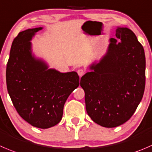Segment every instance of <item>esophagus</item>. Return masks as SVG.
Here are the masks:
<instances>
[{"label":"esophagus","instance_id":"34e87169","mask_svg":"<svg viewBox=\"0 0 152 152\" xmlns=\"http://www.w3.org/2000/svg\"><path fill=\"white\" fill-rule=\"evenodd\" d=\"M77 73L78 74H79V76L81 77V76H82L84 74H85V70H82V69H79V70H78Z\"/></svg>","mask_w":152,"mask_h":152}]
</instances>
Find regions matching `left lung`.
I'll return each mask as SVG.
<instances>
[{
	"instance_id": "obj_1",
	"label": "left lung",
	"mask_w": 152,
	"mask_h": 152,
	"mask_svg": "<svg viewBox=\"0 0 152 152\" xmlns=\"http://www.w3.org/2000/svg\"><path fill=\"white\" fill-rule=\"evenodd\" d=\"M106 53L93 63L92 71L80 81L86 110L94 123L114 128L127 122L144 94L145 57L143 47L127 27H117Z\"/></svg>"
}]
</instances>
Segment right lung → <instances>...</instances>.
Listing matches in <instances>:
<instances>
[{
  "label": "right lung",
  "instance_id": "1",
  "mask_svg": "<svg viewBox=\"0 0 152 152\" xmlns=\"http://www.w3.org/2000/svg\"><path fill=\"white\" fill-rule=\"evenodd\" d=\"M42 29L19 32L12 44L6 78L9 95L19 115L31 126L45 129L61 121L64 103L79 87V77L75 71L50 69L32 53L31 40Z\"/></svg>",
  "mask_w": 152,
  "mask_h": 152
}]
</instances>
